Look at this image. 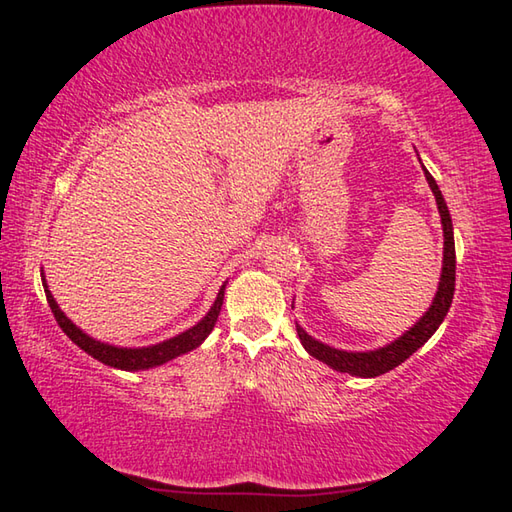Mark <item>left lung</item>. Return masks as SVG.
<instances>
[{"instance_id":"8db88e82","label":"left lung","mask_w":512,"mask_h":512,"mask_svg":"<svg viewBox=\"0 0 512 512\" xmlns=\"http://www.w3.org/2000/svg\"><path fill=\"white\" fill-rule=\"evenodd\" d=\"M425 179L430 183L432 194L439 206L441 226H443V268H441V282L439 291H436L432 306L425 311V315L418 320L410 331H405L401 338L389 342L385 347H378L374 351H342L333 349L324 342L311 338L302 327H297V336H300L302 347L311 353L313 358H318L324 365L340 371V374H351L360 378H376L380 374H387L394 367L401 365L412 356L416 349H421L427 340L434 336V331L439 329L445 315L450 311L452 297H454V271H457V255H454V235H452V219L450 210L445 206V199L439 190V185L432 179V174L425 170Z\"/></svg>"}]
</instances>
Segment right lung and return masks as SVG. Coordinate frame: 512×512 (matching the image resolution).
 <instances>
[{"mask_svg": "<svg viewBox=\"0 0 512 512\" xmlns=\"http://www.w3.org/2000/svg\"><path fill=\"white\" fill-rule=\"evenodd\" d=\"M224 291H226V284L219 288L217 293V300L215 304L210 306V311L206 313V318H201L197 324H194L192 329L179 333V336H174L165 342H159V345H152V347H138V349H127V347H114V345H107V342H100L96 338L87 336L85 331L78 329L76 324H73L67 315L62 313V309L55 302V297L51 295L49 288L44 286V293H46V302H49L51 311H53V318L58 320L60 329L67 333L71 338V342H76V345L87 351L89 356H94L96 360L105 362L109 367H116V369H125V371H138V369H150V367H159L163 362L172 360L176 356H183V353H188L192 349H197L203 340L210 336V331L215 329V322L219 318V311H221V304H224Z\"/></svg>", "mask_w": 512, "mask_h": 512, "instance_id": "add662e5", "label": "right lung"}]
</instances>
